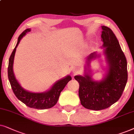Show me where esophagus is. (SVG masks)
Segmentation results:
<instances>
[{
    "mask_svg": "<svg viewBox=\"0 0 134 134\" xmlns=\"http://www.w3.org/2000/svg\"><path fill=\"white\" fill-rule=\"evenodd\" d=\"M72 72H73V73H74V74H78V73L80 72V69L78 68V67H75L72 69Z\"/></svg>",
    "mask_w": 134,
    "mask_h": 134,
    "instance_id": "obj_1",
    "label": "esophagus"
}]
</instances>
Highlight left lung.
<instances>
[{"mask_svg": "<svg viewBox=\"0 0 134 134\" xmlns=\"http://www.w3.org/2000/svg\"><path fill=\"white\" fill-rule=\"evenodd\" d=\"M101 38L103 44L108 69L100 81L92 79L89 67L84 76L76 75L75 79L79 83V97L81 105L87 109L101 110L107 108L118 100L127 81V60L115 34L109 27L102 26ZM94 52L87 58V64L99 57Z\"/></svg>", "mask_w": 134, "mask_h": 134, "instance_id": "1", "label": "left lung"}]
</instances>
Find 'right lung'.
<instances>
[{
  "label": "right lung",
  "instance_id": "1",
  "mask_svg": "<svg viewBox=\"0 0 134 134\" xmlns=\"http://www.w3.org/2000/svg\"><path fill=\"white\" fill-rule=\"evenodd\" d=\"M31 31V29H27L18 38V42L14 48L11 56L9 59L8 67V80L11 85L12 90L18 99L30 108L35 109L44 110L53 107L56 104L59 97L60 94L67 83L72 80L70 75L62 78L54 84L51 89L43 92H32L25 90L21 87L18 81L16 79L13 70L14 58H15L16 49L18 46L21 38Z\"/></svg>",
  "mask_w": 134,
  "mask_h": 134
}]
</instances>
